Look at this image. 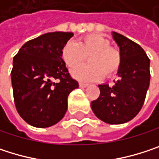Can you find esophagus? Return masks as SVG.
<instances>
[{
  "label": "esophagus",
  "mask_w": 159,
  "mask_h": 159,
  "mask_svg": "<svg viewBox=\"0 0 159 159\" xmlns=\"http://www.w3.org/2000/svg\"><path fill=\"white\" fill-rule=\"evenodd\" d=\"M79 85L81 86V87H86V86L88 85V84H86V83H83V82H80Z\"/></svg>",
  "instance_id": "esophagus-1"
}]
</instances>
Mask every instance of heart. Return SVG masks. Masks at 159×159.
I'll list each match as a JSON object with an SVG mask.
<instances>
[{"instance_id":"b5f03b06","label":"heart","mask_w":159,"mask_h":159,"mask_svg":"<svg viewBox=\"0 0 159 159\" xmlns=\"http://www.w3.org/2000/svg\"><path fill=\"white\" fill-rule=\"evenodd\" d=\"M89 57L87 66H80ZM61 58L69 68L75 67L72 75L82 81H94L115 75L122 61L120 49L111 46L108 39L99 35H87L81 38L77 42H68L61 51Z\"/></svg>"}]
</instances>
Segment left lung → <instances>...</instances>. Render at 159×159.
I'll use <instances>...</instances> for the list:
<instances>
[{
	"mask_svg": "<svg viewBox=\"0 0 159 159\" xmlns=\"http://www.w3.org/2000/svg\"><path fill=\"white\" fill-rule=\"evenodd\" d=\"M122 61L114 84L98 85L99 97L91 102L95 115L110 124H121L141 111L150 82V60L142 47L128 38L113 32Z\"/></svg>",
	"mask_w": 159,
	"mask_h": 159,
	"instance_id": "left-lung-1",
	"label": "left lung"
}]
</instances>
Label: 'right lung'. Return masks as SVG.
I'll return each instance as SVG.
<instances>
[{
  "label": "right lung",
  "mask_w": 159,
  "mask_h": 159,
  "mask_svg": "<svg viewBox=\"0 0 159 159\" xmlns=\"http://www.w3.org/2000/svg\"><path fill=\"white\" fill-rule=\"evenodd\" d=\"M72 32H51L25 42L14 57L11 72L17 112L28 124L46 128L60 121L67 111L69 94L78 82L61 59Z\"/></svg>",
  "instance_id": "obj_1"
}]
</instances>
